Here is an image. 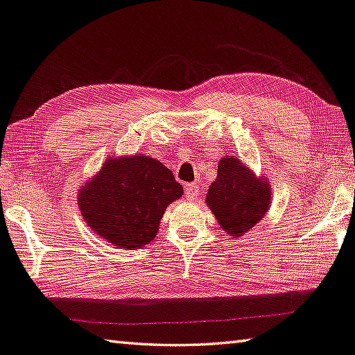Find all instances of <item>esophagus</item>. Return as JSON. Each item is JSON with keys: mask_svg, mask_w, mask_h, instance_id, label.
I'll return each instance as SVG.
<instances>
[{"mask_svg": "<svg viewBox=\"0 0 355 355\" xmlns=\"http://www.w3.org/2000/svg\"><path fill=\"white\" fill-rule=\"evenodd\" d=\"M184 194H186V198L189 200V202H192V200H196L198 196H200V189L196 183H189L184 186Z\"/></svg>", "mask_w": 355, "mask_h": 355, "instance_id": "34e87169", "label": "esophagus"}]
</instances>
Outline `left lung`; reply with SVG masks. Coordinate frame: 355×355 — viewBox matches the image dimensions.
<instances>
[{"mask_svg": "<svg viewBox=\"0 0 355 355\" xmlns=\"http://www.w3.org/2000/svg\"><path fill=\"white\" fill-rule=\"evenodd\" d=\"M205 202L225 233L241 237L266 217L272 205V186L237 157H223Z\"/></svg>", "mask_w": 355, "mask_h": 355, "instance_id": "obj_1", "label": "left lung"}]
</instances>
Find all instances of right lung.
Instances as JSON below:
<instances>
[{
  "label": "right lung",
  "mask_w": 355,
  "mask_h": 355,
  "mask_svg": "<svg viewBox=\"0 0 355 355\" xmlns=\"http://www.w3.org/2000/svg\"><path fill=\"white\" fill-rule=\"evenodd\" d=\"M182 196V184L161 161L110 155L79 189L77 205L96 236L135 250L155 239L166 208Z\"/></svg>",
  "instance_id": "add662e5"
}]
</instances>
